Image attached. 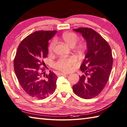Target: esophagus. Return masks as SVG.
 I'll list each match as a JSON object with an SVG mask.
<instances>
[{"label":"esophagus","instance_id":"esophagus-1","mask_svg":"<svg viewBox=\"0 0 127 127\" xmlns=\"http://www.w3.org/2000/svg\"><path fill=\"white\" fill-rule=\"evenodd\" d=\"M68 75V74H67V73H60L59 74L60 76H65V75Z\"/></svg>","mask_w":127,"mask_h":127}]
</instances>
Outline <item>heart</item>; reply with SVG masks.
Returning a JSON list of instances; mask_svg holds the SVG:
<instances>
[{"mask_svg": "<svg viewBox=\"0 0 127 127\" xmlns=\"http://www.w3.org/2000/svg\"><path fill=\"white\" fill-rule=\"evenodd\" d=\"M62 38L66 43L71 47H74L79 40V37L77 34L74 32H66L62 34ZM57 41L53 38L50 42L48 46L49 52L52 53L55 50L56 45ZM80 48H82V46H80ZM77 59L74 57L68 58H61L53 64V66L57 70L63 72H68L72 70L73 66L76 65Z\"/></svg>", "mask_w": 127, "mask_h": 127, "instance_id": "1", "label": "heart"}]
</instances>
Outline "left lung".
Returning a JSON list of instances; mask_svg holds the SVG:
<instances>
[{"instance_id": "8db88e82", "label": "left lung", "mask_w": 127, "mask_h": 127, "mask_svg": "<svg viewBox=\"0 0 127 127\" xmlns=\"http://www.w3.org/2000/svg\"><path fill=\"white\" fill-rule=\"evenodd\" d=\"M74 31L82 34L87 42V52L80 70L84 75L72 86L75 94L89 99L97 96L109 78L113 66L112 52L109 44L96 31L90 28H79Z\"/></svg>"}]
</instances>
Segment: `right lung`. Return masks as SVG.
I'll return each instance as SVG.
<instances>
[{"label":"right lung","instance_id":"add662e5","mask_svg":"<svg viewBox=\"0 0 127 127\" xmlns=\"http://www.w3.org/2000/svg\"><path fill=\"white\" fill-rule=\"evenodd\" d=\"M57 31H38L19 44L14 59V69L19 83L29 96L43 99L55 92L57 76L45 74L43 59L47 56L48 41Z\"/></svg>","mask_w":127,"mask_h":127}]
</instances>
